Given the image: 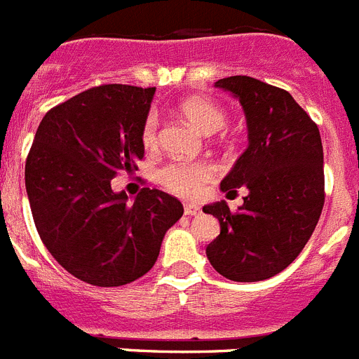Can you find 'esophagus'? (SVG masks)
I'll use <instances>...</instances> for the list:
<instances>
[{
    "instance_id": "esophagus-1",
    "label": "esophagus",
    "mask_w": 359,
    "mask_h": 359,
    "mask_svg": "<svg viewBox=\"0 0 359 359\" xmlns=\"http://www.w3.org/2000/svg\"><path fill=\"white\" fill-rule=\"evenodd\" d=\"M185 214L187 216H200L201 209L198 205H192V203H187L185 205Z\"/></svg>"
}]
</instances>
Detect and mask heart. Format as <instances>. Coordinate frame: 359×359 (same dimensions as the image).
I'll use <instances>...</instances> for the list:
<instances>
[{
	"mask_svg": "<svg viewBox=\"0 0 359 359\" xmlns=\"http://www.w3.org/2000/svg\"><path fill=\"white\" fill-rule=\"evenodd\" d=\"M182 112L201 133L212 134L225 125V112L216 103L203 97H189L182 103ZM142 143L145 149L158 145V118L150 114L142 128ZM216 170L207 161H170L159 168V183L182 198H198L203 192L205 183H209Z\"/></svg>",
	"mask_w": 359,
	"mask_h": 359,
	"instance_id": "b5f03b06",
	"label": "heart"
}]
</instances>
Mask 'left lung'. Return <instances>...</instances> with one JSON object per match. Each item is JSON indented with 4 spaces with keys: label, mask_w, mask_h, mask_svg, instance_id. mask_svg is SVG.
<instances>
[{
    "label": "left lung",
    "mask_w": 359,
    "mask_h": 359,
    "mask_svg": "<svg viewBox=\"0 0 359 359\" xmlns=\"http://www.w3.org/2000/svg\"><path fill=\"white\" fill-rule=\"evenodd\" d=\"M243 107L249 147L223 177L222 191L249 194L238 212L226 201L205 205L219 219L207 247L210 265L226 280H269L298 258L325 203L323 147L318 125L289 92L249 76L216 81Z\"/></svg>",
    "instance_id": "1"
}]
</instances>
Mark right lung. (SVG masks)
Returning <instances> with one entry per match:
<instances>
[{
	"instance_id": "add662e5",
	"label": "right lung",
	"mask_w": 359,
	"mask_h": 359,
	"mask_svg": "<svg viewBox=\"0 0 359 359\" xmlns=\"http://www.w3.org/2000/svg\"><path fill=\"white\" fill-rule=\"evenodd\" d=\"M156 87L100 85L41 119L25 163L30 210L43 245L85 283L119 287L142 278L159 256L182 201L142 189L128 203L110 180L137 170L142 128Z\"/></svg>"
}]
</instances>
